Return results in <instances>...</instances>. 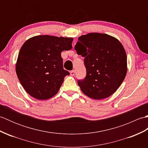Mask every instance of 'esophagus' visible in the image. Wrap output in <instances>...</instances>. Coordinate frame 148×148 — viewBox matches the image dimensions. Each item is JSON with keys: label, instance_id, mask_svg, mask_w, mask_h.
Listing matches in <instances>:
<instances>
[{"label": "esophagus", "instance_id": "34e87169", "mask_svg": "<svg viewBox=\"0 0 148 148\" xmlns=\"http://www.w3.org/2000/svg\"><path fill=\"white\" fill-rule=\"evenodd\" d=\"M70 73H71V76H74V74H75V71H74V70H72V71H71Z\"/></svg>", "mask_w": 148, "mask_h": 148}]
</instances>
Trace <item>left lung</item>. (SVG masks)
I'll return each instance as SVG.
<instances>
[{"mask_svg":"<svg viewBox=\"0 0 148 148\" xmlns=\"http://www.w3.org/2000/svg\"><path fill=\"white\" fill-rule=\"evenodd\" d=\"M84 59L86 76L77 84L83 93L97 100L108 98L123 81L127 72V58L119 40L106 34L81 36L75 46Z\"/></svg>","mask_w":148,"mask_h":148,"instance_id":"obj_1","label":"left lung"}]
</instances>
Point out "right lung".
<instances>
[{"instance_id": "add662e5", "label": "right lung", "mask_w": 148, "mask_h": 148, "mask_svg": "<svg viewBox=\"0 0 148 148\" xmlns=\"http://www.w3.org/2000/svg\"><path fill=\"white\" fill-rule=\"evenodd\" d=\"M72 37L39 36L28 39L21 46L16 65L18 79L34 98L46 100L58 93L64 79L61 53L72 48Z\"/></svg>"}]
</instances>
